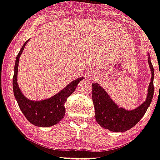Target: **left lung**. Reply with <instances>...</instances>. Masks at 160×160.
I'll use <instances>...</instances> for the list:
<instances>
[{
	"instance_id": "1",
	"label": "left lung",
	"mask_w": 160,
	"mask_h": 160,
	"mask_svg": "<svg viewBox=\"0 0 160 160\" xmlns=\"http://www.w3.org/2000/svg\"><path fill=\"white\" fill-rule=\"evenodd\" d=\"M148 55V63L151 71V79L146 98L135 109L127 110L114 102L109 94L98 83L92 84V99L94 106L95 119L102 127L114 132H124L131 129L141 120L150 106L154 95V67Z\"/></svg>"
}]
</instances>
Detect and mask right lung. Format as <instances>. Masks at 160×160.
Returning a JSON list of instances; mask_svg holds the SVG:
<instances>
[{"label": "right lung", "mask_w": 160, "mask_h": 160, "mask_svg": "<svg viewBox=\"0 0 160 160\" xmlns=\"http://www.w3.org/2000/svg\"><path fill=\"white\" fill-rule=\"evenodd\" d=\"M29 40V39H28ZM27 40L22 46L19 54L17 55L15 64V73L13 76V91L15 94L19 108L21 110L27 120L33 125L40 127H52L59 122L65 117L66 108L65 102L71 93L76 89L78 83L84 78L80 77L71 81L68 85L62 89L55 95L43 100H30L23 94L17 80L18 67H19V58L21 56L26 44L28 42Z\"/></svg>", "instance_id": "add662e5"}]
</instances>
